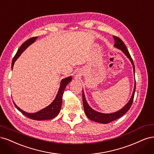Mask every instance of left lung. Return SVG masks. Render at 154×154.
Here are the masks:
<instances>
[{"label": "left lung", "instance_id": "left-lung-1", "mask_svg": "<svg viewBox=\"0 0 154 154\" xmlns=\"http://www.w3.org/2000/svg\"><path fill=\"white\" fill-rule=\"evenodd\" d=\"M114 40H115V45H114V47L120 49L122 51V52L125 54V55L128 58L130 61L131 62L132 66H133V71L134 73H135V68H134V64L132 59L131 58V56L130 55L129 52H128L127 48L126 46L125 45V44L122 42L121 39L119 38L118 37L113 36ZM136 91V80L134 82V90L132 95L130 98L129 101L127 102L126 105L123 107L119 111L112 112V113H102L100 112L96 111L88 105V103L86 100V97L85 95H84V91L82 90V100H83V106H84V112H85V114L86 116L90 119V120L95 122H98V123H109L114 120H117L119 118H120L123 115H125V114L129 110V109L131 108L133 100H134V93Z\"/></svg>", "mask_w": 154, "mask_h": 154}]
</instances>
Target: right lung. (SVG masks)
<instances>
[{
  "mask_svg": "<svg viewBox=\"0 0 154 154\" xmlns=\"http://www.w3.org/2000/svg\"><path fill=\"white\" fill-rule=\"evenodd\" d=\"M38 37H34L27 39V40L26 42H25L20 46V47L19 48L17 54L13 57V59L12 61V64H11L12 69L13 68L14 62L16 61L17 59L20 57V56L21 55V54L23 52V51L26 50L29 46H30L32 43H33L36 41V39ZM72 76H69L66 78L63 79L61 81L60 86H59V89L57 93V95L56 98H54L53 102L47 107L42 109L39 110L36 112L29 113L24 111L22 110L20 108L18 107L16 105L15 103L13 102L14 105L16 107L17 109L19 111H20L23 115L27 116L29 118L32 119V120H51V119H53L54 118L56 117L58 115L59 112H60L61 105H62V98H63V95L64 90H65V88L67 86V84L72 81Z\"/></svg>",
  "mask_w": 154,
  "mask_h": 154,
  "instance_id": "1",
  "label": "right lung"
}]
</instances>
